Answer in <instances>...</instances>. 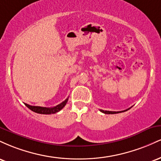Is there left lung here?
Listing matches in <instances>:
<instances>
[{"label": "left lung", "instance_id": "obj_1", "mask_svg": "<svg viewBox=\"0 0 161 161\" xmlns=\"http://www.w3.org/2000/svg\"><path fill=\"white\" fill-rule=\"evenodd\" d=\"M129 109H130V108L127 109V110H123V111H117V112H116V111H108V110H100V111L104 113V114H119V113H121V112L126 111V110H129Z\"/></svg>", "mask_w": 161, "mask_h": 161}]
</instances>
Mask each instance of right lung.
<instances>
[{
	"mask_svg": "<svg viewBox=\"0 0 161 161\" xmlns=\"http://www.w3.org/2000/svg\"><path fill=\"white\" fill-rule=\"evenodd\" d=\"M68 101V97L65 101H63L62 103H60V104L57 105V106L53 107V108H44V107H39V106H32V105H29L27 104H25V106L28 108L30 109L31 110H32L33 112L37 113V114H56V113L59 112L60 110H62L64 108V106L66 104Z\"/></svg>",
	"mask_w": 161,
	"mask_h": 161,
	"instance_id": "1",
	"label": "right lung"
}]
</instances>
